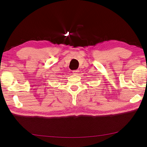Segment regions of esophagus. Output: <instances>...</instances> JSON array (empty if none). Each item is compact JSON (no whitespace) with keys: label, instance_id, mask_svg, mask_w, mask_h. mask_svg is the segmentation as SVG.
Wrapping results in <instances>:
<instances>
[{"label":"esophagus","instance_id":"34e87169","mask_svg":"<svg viewBox=\"0 0 147 147\" xmlns=\"http://www.w3.org/2000/svg\"><path fill=\"white\" fill-rule=\"evenodd\" d=\"M72 72H73V74H74V75H78V70H73Z\"/></svg>","mask_w":147,"mask_h":147}]
</instances>
